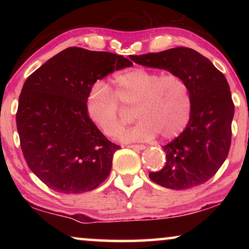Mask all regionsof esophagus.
<instances>
[{
    "label": "esophagus",
    "instance_id": "1",
    "mask_svg": "<svg viewBox=\"0 0 249 249\" xmlns=\"http://www.w3.org/2000/svg\"><path fill=\"white\" fill-rule=\"evenodd\" d=\"M128 147L135 149V151H142V149H145L144 145H130L128 146Z\"/></svg>",
    "mask_w": 249,
    "mask_h": 249
}]
</instances>
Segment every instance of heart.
Masks as SVG:
<instances>
[{
  "label": "heart",
  "mask_w": 249,
  "mask_h": 249,
  "mask_svg": "<svg viewBox=\"0 0 249 249\" xmlns=\"http://www.w3.org/2000/svg\"><path fill=\"white\" fill-rule=\"evenodd\" d=\"M113 84L112 93L98 81L87 98L90 120L107 137H117L125 121L119 101L124 107H135L139 119L134 127L122 132V142L151 141L158 134L163 139H171L188 124L192 94L187 81L179 74L134 68L117 74Z\"/></svg>",
  "instance_id": "heart-1"
}]
</instances>
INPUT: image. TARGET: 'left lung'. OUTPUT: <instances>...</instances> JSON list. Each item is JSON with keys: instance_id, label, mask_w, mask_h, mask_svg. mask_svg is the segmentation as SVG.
Wrapping results in <instances>:
<instances>
[{"instance_id": "obj_1", "label": "left lung", "mask_w": 249, "mask_h": 249, "mask_svg": "<svg viewBox=\"0 0 249 249\" xmlns=\"http://www.w3.org/2000/svg\"><path fill=\"white\" fill-rule=\"evenodd\" d=\"M135 63L181 76L192 94V115L178 137L163 146L164 168L149 173L165 188L183 190L206 182L226 161L231 144L234 105L229 84L213 63L188 47L131 55Z\"/></svg>"}]
</instances>
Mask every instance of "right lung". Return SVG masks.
Here are the masks:
<instances>
[{"mask_svg":"<svg viewBox=\"0 0 249 249\" xmlns=\"http://www.w3.org/2000/svg\"><path fill=\"white\" fill-rule=\"evenodd\" d=\"M132 62L110 52L68 47L27 78L16 120L29 169L51 189L89 192L101 185L120 146L102 134L87 112L90 88Z\"/></svg>","mask_w":249,"mask_h":249,"instance_id":"add662e5","label":"right lung"}]
</instances>
